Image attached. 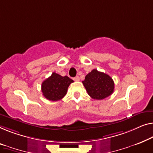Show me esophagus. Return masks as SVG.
<instances>
[{
    "label": "esophagus",
    "instance_id": "34e87169",
    "mask_svg": "<svg viewBox=\"0 0 153 153\" xmlns=\"http://www.w3.org/2000/svg\"><path fill=\"white\" fill-rule=\"evenodd\" d=\"M74 80L75 81H79V80H80V79H79V76H75L74 78Z\"/></svg>",
    "mask_w": 153,
    "mask_h": 153
}]
</instances>
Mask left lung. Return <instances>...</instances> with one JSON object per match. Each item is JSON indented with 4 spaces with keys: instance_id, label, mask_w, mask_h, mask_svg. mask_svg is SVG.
I'll use <instances>...</instances> for the list:
<instances>
[{
    "instance_id": "8db88e82",
    "label": "left lung",
    "mask_w": 153,
    "mask_h": 153,
    "mask_svg": "<svg viewBox=\"0 0 153 153\" xmlns=\"http://www.w3.org/2000/svg\"><path fill=\"white\" fill-rule=\"evenodd\" d=\"M82 83L90 97L97 100L105 99L114 92V83L112 79L96 69L88 73Z\"/></svg>"
}]
</instances>
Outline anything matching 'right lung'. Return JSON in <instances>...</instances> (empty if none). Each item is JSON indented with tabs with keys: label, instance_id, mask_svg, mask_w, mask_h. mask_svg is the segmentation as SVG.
Wrapping results in <instances>:
<instances>
[{
	"label": "right lung",
	"instance_id": "obj_1",
	"mask_svg": "<svg viewBox=\"0 0 153 153\" xmlns=\"http://www.w3.org/2000/svg\"><path fill=\"white\" fill-rule=\"evenodd\" d=\"M74 81L67 76H62L53 72L52 75L43 81L41 85L43 95L50 101H56L65 97L68 88Z\"/></svg>",
	"mask_w": 153,
	"mask_h": 153
}]
</instances>
